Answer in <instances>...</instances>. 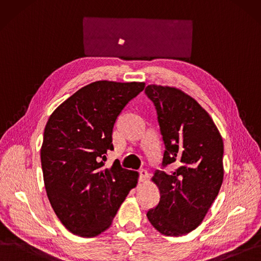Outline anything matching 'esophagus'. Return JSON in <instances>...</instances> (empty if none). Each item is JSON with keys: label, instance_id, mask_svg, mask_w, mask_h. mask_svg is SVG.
<instances>
[{"label": "esophagus", "instance_id": "obj_1", "mask_svg": "<svg viewBox=\"0 0 261 261\" xmlns=\"http://www.w3.org/2000/svg\"><path fill=\"white\" fill-rule=\"evenodd\" d=\"M148 178V173L146 170H141L140 171V177H139V180L140 181H145L146 179Z\"/></svg>", "mask_w": 261, "mask_h": 261}]
</instances>
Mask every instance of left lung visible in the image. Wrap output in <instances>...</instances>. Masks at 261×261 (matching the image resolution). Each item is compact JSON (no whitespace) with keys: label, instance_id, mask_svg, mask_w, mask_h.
<instances>
[{"label":"left lung","instance_id":"left-lung-1","mask_svg":"<svg viewBox=\"0 0 261 261\" xmlns=\"http://www.w3.org/2000/svg\"><path fill=\"white\" fill-rule=\"evenodd\" d=\"M145 93L156 106L165 142L162 166L176 167L151 177L160 201L146 216L161 234H187L204 219L223 184V138L208 113L184 91L148 85Z\"/></svg>","mask_w":261,"mask_h":261}]
</instances>
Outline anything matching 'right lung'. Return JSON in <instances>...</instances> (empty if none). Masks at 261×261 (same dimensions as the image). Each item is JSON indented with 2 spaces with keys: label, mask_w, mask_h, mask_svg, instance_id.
Listing matches in <instances>:
<instances>
[{
  "label": "right lung",
  "mask_w": 261,
  "mask_h": 261,
  "mask_svg": "<svg viewBox=\"0 0 261 261\" xmlns=\"http://www.w3.org/2000/svg\"><path fill=\"white\" fill-rule=\"evenodd\" d=\"M145 83L98 81L53 112L41 148L44 184L56 215L70 232L93 238L108 230L139 173L119 161L103 168L113 150L116 119Z\"/></svg>",
  "instance_id": "obj_1"
}]
</instances>
